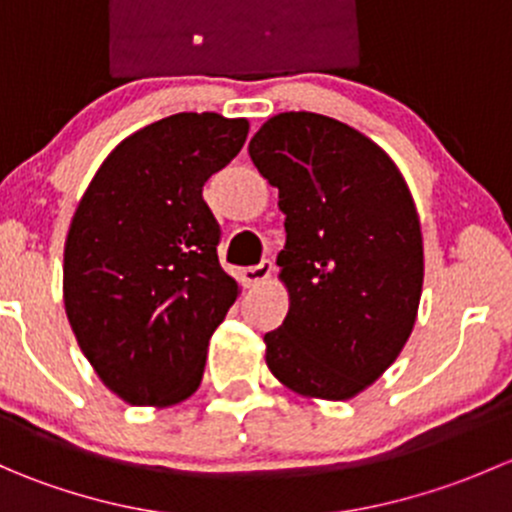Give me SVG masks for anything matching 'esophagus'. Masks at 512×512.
I'll list each match as a JSON object with an SVG mask.
<instances>
[{
	"mask_svg": "<svg viewBox=\"0 0 512 512\" xmlns=\"http://www.w3.org/2000/svg\"><path fill=\"white\" fill-rule=\"evenodd\" d=\"M272 270H275V267H272L270 260L260 262L257 267H247V270H242V282H245V287H257L262 285V282L270 280Z\"/></svg>",
	"mask_w": 512,
	"mask_h": 512,
	"instance_id": "esophagus-1",
	"label": "esophagus"
}]
</instances>
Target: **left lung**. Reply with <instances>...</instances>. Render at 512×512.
I'll use <instances>...</instances> for the list:
<instances>
[{
	"mask_svg": "<svg viewBox=\"0 0 512 512\" xmlns=\"http://www.w3.org/2000/svg\"><path fill=\"white\" fill-rule=\"evenodd\" d=\"M247 151L280 190L287 232L289 312L265 334L267 366L307 399H354L416 324L423 237L409 185L384 148L319 113H277Z\"/></svg>",
	"mask_w": 512,
	"mask_h": 512,
	"instance_id": "obj_1",
	"label": "left lung"
}]
</instances>
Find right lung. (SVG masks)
I'll use <instances>...</instances> for the list:
<instances>
[{"label":"right lung","instance_id":"add662e5","mask_svg":"<svg viewBox=\"0 0 512 512\" xmlns=\"http://www.w3.org/2000/svg\"><path fill=\"white\" fill-rule=\"evenodd\" d=\"M247 131V118L208 111L160 118L108 153L71 218L66 317L126 404H180L203 381L210 337L240 294L203 185Z\"/></svg>","mask_w":512,"mask_h":512}]
</instances>
